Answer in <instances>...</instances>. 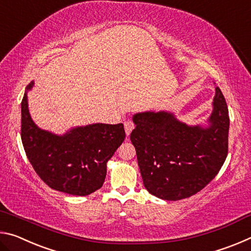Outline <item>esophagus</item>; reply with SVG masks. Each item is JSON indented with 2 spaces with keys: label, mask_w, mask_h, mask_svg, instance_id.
Here are the masks:
<instances>
[{
  "label": "esophagus",
  "mask_w": 251,
  "mask_h": 251,
  "mask_svg": "<svg viewBox=\"0 0 251 251\" xmlns=\"http://www.w3.org/2000/svg\"><path fill=\"white\" fill-rule=\"evenodd\" d=\"M124 127H125V131H126V135L129 136V134L131 133V130L134 129V123L131 121H126L124 123Z\"/></svg>",
  "instance_id": "obj_1"
}]
</instances>
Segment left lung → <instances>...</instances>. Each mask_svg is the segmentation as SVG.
Instances as JSON below:
<instances>
[{"label": "left lung", "mask_w": 251, "mask_h": 251, "mask_svg": "<svg viewBox=\"0 0 251 251\" xmlns=\"http://www.w3.org/2000/svg\"><path fill=\"white\" fill-rule=\"evenodd\" d=\"M133 122L130 141L144 186L164 201H180L201 192L226 160L229 116L219 87H215L207 125H188L167 110L136 113Z\"/></svg>", "instance_id": "1"}]
</instances>
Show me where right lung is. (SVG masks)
<instances>
[{
  "mask_svg": "<svg viewBox=\"0 0 251 251\" xmlns=\"http://www.w3.org/2000/svg\"><path fill=\"white\" fill-rule=\"evenodd\" d=\"M27 85L21 112V138L34 171L46 185L58 192L87 196L103 186L107 161L124 142V125L76 126L63 135L40 128L28 110Z\"/></svg>",
  "mask_w": 251,
  "mask_h": 251,
  "instance_id": "right-lung-1",
  "label": "right lung"
}]
</instances>
